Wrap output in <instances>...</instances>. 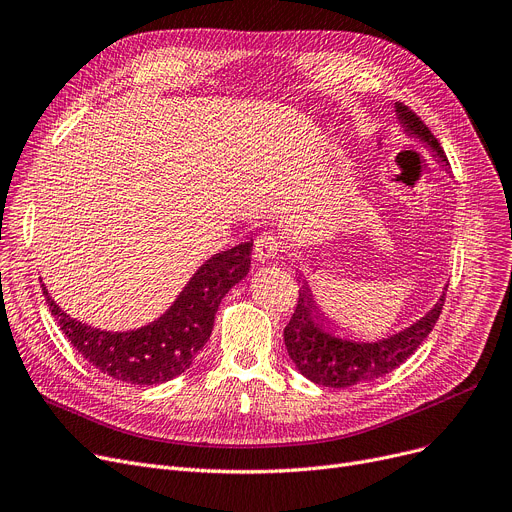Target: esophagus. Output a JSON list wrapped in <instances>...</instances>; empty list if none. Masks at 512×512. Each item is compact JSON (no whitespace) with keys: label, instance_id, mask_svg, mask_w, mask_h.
Masks as SVG:
<instances>
[{"label":"esophagus","instance_id":"34e87169","mask_svg":"<svg viewBox=\"0 0 512 512\" xmlns=\"http://www.w3.org/2000/svg\"><path fill=\"white\" fill-rule=\"evenodd\" d=\"M280 253H282V240L276 234L263 232L255 238V257L259 261H270Z\"/></svg>","mask_w":512,"mask_h":512}]
</instances>
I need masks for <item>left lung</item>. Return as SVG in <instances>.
I'll list each match as a JSON object with an SVG mask.
<instances>
[{"instance_id": "8db88e82", "label": "left lung", "mask_w": 512, "mask_h": 512, "mask_svg": "<svg viewBox=\"0 0 512 512\" xmlns=\"http://www.w3.org/2000/svg\"><path fill=\"white\" fill-rule=\"evenodd\" d=\"M396 112L400 116V122L405 124L411 134L427 143L440 155L442 161H446L444 149L434 137V132L423 124V120L409 105L396 103ZM444 299L446 294H442L432 311L405 332L394 334L380 342L357 344L340 340L336 336H330L326 330H321L328 321L315 307L309 286L303 284V288L299 290L297 307H294L288 326L284 328V344L294 365L299 367L305 378L319 386L348 388L371 382L394 371L417 351L419 344L434 330L444 307Z\"/></svg>"}]
</instances>
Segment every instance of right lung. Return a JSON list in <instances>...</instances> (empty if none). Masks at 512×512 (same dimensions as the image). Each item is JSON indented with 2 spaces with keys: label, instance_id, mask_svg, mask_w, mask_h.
<instances>
[{
  "label": "right lung",
  "instance_id": "obj_1",
  "mask_svg": "<svg viewBox=\"0 0 512 512\" xmlns=\"http://www.w3.org/2000/svg\"><path fill=\"white\" fill-rule=\"evenodd\" d=\"M253 242H242L205 261L182 290L176 303L153 324L132 332H101L66 315L51 301V315L70 344L95 369L114 380L139 386L168 382L191 367L211 336L215 311L226 292L247 276Z\"/></svg>",
  "mask_w": 512,
  "mask_h": 512
}]
</instances>
